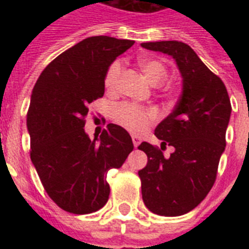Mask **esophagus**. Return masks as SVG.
<instances>
[{
  "label": "esophagus",
  "instance_id": "esophagus-1",
  "mask_svg": "<svg viewBox=\"0 0 249 249\" xmlns=\"http://www.w3.org/2000/svg\"><path fill=\"white\" fill-rule=\"evenodd\" d=\"M132 141H133V144H134V147H137L138 144L141 143V138L137 136H132Z\"/></svg>",
  "mask_w": 249,
  "mask_h": 249
}]
</instances>
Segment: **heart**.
I'll return each mask as SVG.
<instances>
[{
  "label": "heart",
  "mask_w": 249,
  "mask_h": 249,
  "mask_svg": "<svg viewBox=\"0 0 249 249\" xmlns=\"http://www.w3.org/2000/svg\"><path fill=\"white\" fill-rule=\"evenodd\" d=\"M138 64L143 71L144 76L150 80V83L160 84L166 77V67L159 60L142 58L138 60ZM121 72H123L121 60H115L106 72L105 85L107 89H116ZM113 119L123 128L128 129L129 132L142 133L155 120L156 113L151 108H144L133 103H121L113 109Z\"/></svg>",
  "instance_id": "heart-1"
}]
</instances>
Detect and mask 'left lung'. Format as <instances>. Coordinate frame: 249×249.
I'll return each instance as SVG.
<instances>
[{"label":"left lung","instance_id":"obj_1","mask_svg":"<svg viewBox=\"0 0 249 249\" xmlns=\"http://www.w3.org/2000/svg\"><path fill=\"white\" fill-rule=\"evenodd\" d=\"M142 48L173 56L182 75V94L173 112L155 129L161 148L142 142L147 165L138 172L144 205L159 216L193 211L211 191L226 146L231 103L226 86L179 41L143 42ZM174 147L169 157L161 149Z\"/></svg>","mask_w":249,"mask_h":249}]
</instances>
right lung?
I'll return each instance as SVG.
<instances>
[{"label":"right lung","mask_w":249,"mask_h":249,"mask_svg":"<svg viewBox=\"0 0 249 249\" xmlns=\"http://www.w3.org/2000/svg\"><path fill=\"white\" fill-rule=\"evenodd\" d=\"M134 41L88 37L48 64L37 80L27 113L31 160L54 203L86 214L107 203V172L133 151L129 133L108 124L99 141L84 130L89 105L105 94V76L116 56Z\"/></svg>","instance_id":"1"}]
</instances>
